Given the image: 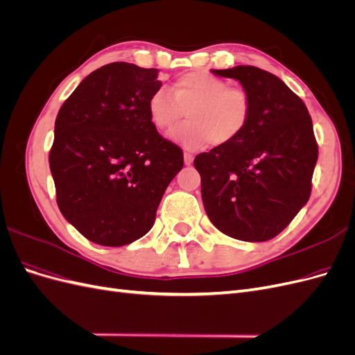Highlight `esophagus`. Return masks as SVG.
<instances>
[{
    "instance_id": "1",
    "label": "esophagus",
    "mask_w": 355,
    "mask_h": 355,
    "mask_svg": "<svg viewBox=\"0 0 355 355\" xmlns=\"http://www.w3.org/2000/svg\"><path fill=\"white\" fill-rule=\"evenodd\" d=\"M184 159H185V164L191 166L192 164V159H194V155L191 153H184Z\"/></svg>"
}]
</instances>
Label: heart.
Masks as SVG:
<instances>
[{
  "label": "heart",
  "instance_id": "b5f03b06",
  "mask_svg": "<svg viewBox=\"0 0 355 355\" xmlns=\"http://www.w3.org/2000/svg\"><path fill=\"white\" fill-rule=\"evenodd\" d=\"M252 98L241 87L204 71H191L175 81L171 92L157 90L148 101L149 120L158 132L175 125L184 112L187 123L168 132L171 141L191 151L213 142L228 145L250 123Z\"/></svg>",
  "mask_w": 355,
  "mask_h": 355
}]
</instances>
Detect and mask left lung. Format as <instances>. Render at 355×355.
<instances>
[{"mask_svg": "<svg viewBox=\"0 0 355 355\" xmlns=\"http://www.w3.org/2000/svg\"><path fill=\"white\" fill-rule=\"evenodd\" d=\"M211 72L239 80L253 106L249 125L234 142L194 159L204 209L230 237L268 241L309 200L318 158L313 120L302 99L271 72L256 67Z\"/></svg>", "mask_w": 355, "mask_h": 355, "instance_id": "obj_1", "label": "left lung"}]
</instances>
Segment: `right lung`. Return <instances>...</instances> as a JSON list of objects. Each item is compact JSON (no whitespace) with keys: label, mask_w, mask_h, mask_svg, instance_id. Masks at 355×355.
Segmentation results:
<instances>
[{"label":"right lung","mask_w":355,"mask_h":355,"mask_svg":"<svg viewBox=\"0 0 355 355\" xmlns=\"http://www.w3.org/2000/svg\"><path fill=\"white\" fill-rule=\"evenodd\" d=\"M158 69L114 62L85 77L60 106L49 163L58 206L85 239L130 244L153 228L184 153L149 120Z\"/></svg>","instance_id":"add662e5"}]
</instances>
